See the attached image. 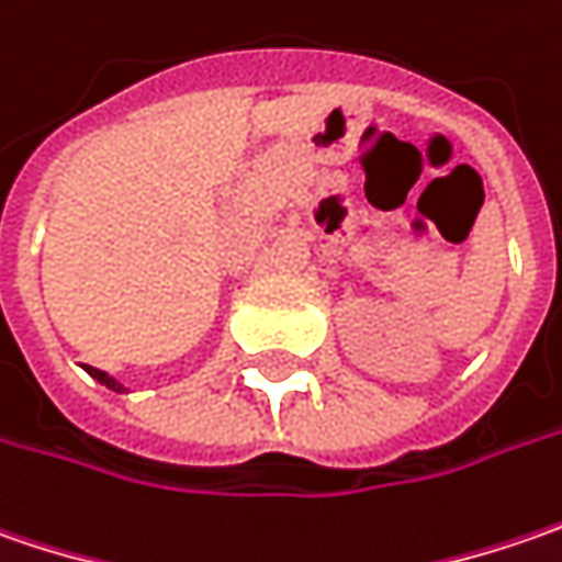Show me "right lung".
Here are the masks:
<instances>
[{"instance_id": "obj_1", "label": "right lung", "mask_w": 562, "mask_h": 562, "mask_svg": "<svg viewBox=\"0 0 562 562\" xmlns=\"http://www.w3.org/2000/svg\"><path fill=\"white\" fill-rule=\"evenodd\" d=\"M87 374H90V378H93V380H100V383H106V386H110V390H115V393H122V390H125V386H122V383H119V380H115V378H110L106 371L87 368Z\"/></svg>"}]
</instances>
